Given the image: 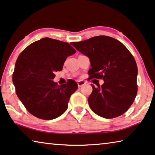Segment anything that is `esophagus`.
<instances>
[{
	"label": "esophagus",
	"mask_w": 155,
	"mask_h": 155,
	"mask_svg": "<svg viewBox=\"0 0 155 155\" xmlns=\"http://www.w3.org/2000/svg\"><path fill=\"white\" fill-rule=\"evenodd\" d=\"M85 83H86V82L83 81H78V83H77V84H78V87H80L83 86V85H84Z\"/></svg>",
	"instance_id": "34e87169"
}]
</instances>
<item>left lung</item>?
I'll return each mask as SVG.
<instances>
[{"mask_svg":"<svg viewBox=\"0 0 155 155\" xmlns=\"http://www.w3.org/2000/svg\"><path fill=\"white\" fill-rule=\"evenodd\" d=\"M72 45L87 56L90 78H103L101 86L92 85L87 101L99 116L112 119L124 114L137 96L138 69L133 56L124 44L106 36H98Z\"/></svg>","mask_w":155,"mask_h":155,"instance_id":"obj_1","label":"left lung"}]
</instances>
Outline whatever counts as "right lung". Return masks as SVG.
I'll use <instances>...</instances> for the list:
<instances>
[{
  "instance_id": "obj_1",
  "label": "right lung",
  "mask_w": 155,
  "mask_h": 155,
  "mask_svg": "<svg viewBox=\"0 0 155 155\" xmlns=\"http://www.w3.org/2000/svg\"><path fill=\"white\" fill-rule=\"evenodd\" d=\"M75 53L68 43L43 38L30 44L18 56L12 81L18 99L34 116L51 120L68 109L77 83L69 79L66 84L58 85L53 79L54 72L62 70L66 58Z\"/></svg>"
}]
</instances>
